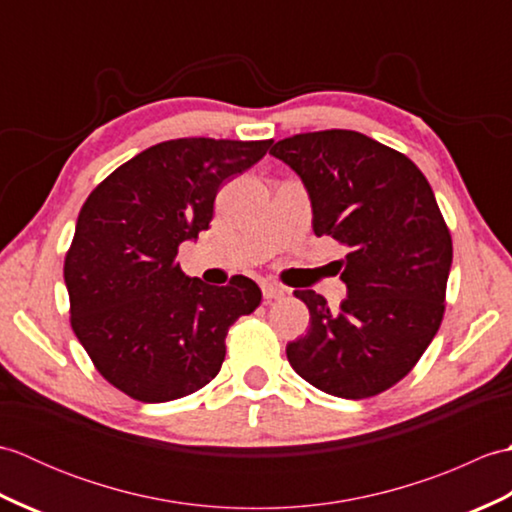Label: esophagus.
Masks as SVG:
<instances>
[{"mask_svg":"<svg viewBox=\"0 0 512 512\" xmlns=\"http://www.w3.org/2000/svg\"><path fill=\"white\" fill-rule=\"evenodd\" d=\"M262 292H264L266 301H277V299L286 297V288L277 286V284H270V281H266V284L262 286Z\"/></svg>","mask_w":512,"mask_h":512,"instance_id":"obj_1","label":"esophagus"}]
</instances>
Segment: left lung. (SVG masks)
<instances>
[{
	"instance_id": "left-lung-1",
	"label": "left lung",
	"mask_w": 512,
	"mask_h": 512,
	"mask_svg": "<svg viewBox=\"0 0 512 512\" xmlns=\"http://www.w3.org/2000/svg\"><path fill=\"white\" fill-rule=\"evenodd\" d=\"M270 154L306 187L314 235L347 248L339 310L295 292L310 328L288 343V361L325 394L376 396L411 372L442 323L453 244L436 195L405 154L350 129L290 136Z\"/></svg>"
}]
</instances>
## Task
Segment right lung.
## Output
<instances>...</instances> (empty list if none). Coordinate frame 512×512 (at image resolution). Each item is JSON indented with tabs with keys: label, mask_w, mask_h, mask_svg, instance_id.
<instances>
[{
	"label": "right lung",
	"mask_w": 512,
	"mask_h": 512,
	"mask_svg": "<svg viewBox=\"0 0 512 512\" xmlns=\"http://www.w3.org/2000/svg\"><path fill=\"white\" fill-rule=\"evenodd\" d=\"M270 145L167 140L127 160L85 200L63 266L72 330L123 394L167 402L211 383L228 328L262 301L259 286L242 275L228 286L187 277L178 248L209 228L222 184Z\"/></svg>",
	"instance_id": "obj_1"
}]
</instances>
